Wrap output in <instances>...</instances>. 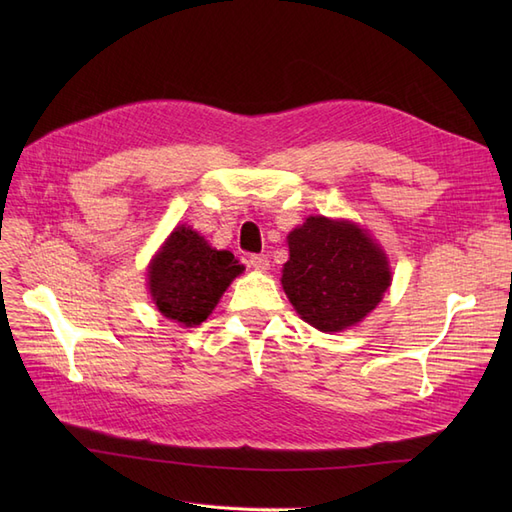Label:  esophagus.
Listing matches in <instances>:
<instances>
[{
  "label": "esophagus",
  "instance_id": "obj_1",
  "mask_svg": "<svg viewBox=\"0 0 512 512\" xmlns=\"http://www.w3.org/2000/svg\"><path fill=\"white\" fill-rule=\"evenodd\" d=\"M247 265L256 271H267L269 269V258L265 254H252L247 258Z\"/></svg>",
  "mask_w": 512,
  "mask_h": 512
}]
</instances>
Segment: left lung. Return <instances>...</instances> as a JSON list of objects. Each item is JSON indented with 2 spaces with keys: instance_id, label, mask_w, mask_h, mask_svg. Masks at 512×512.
<instances>
[{
  "instance_id": "8db88e82",
  "label": "left lung",
  "mask_w": 512,
  "mask_h": 512,
  "mask_svg": "<svg viewBox=\"0 0 512 512\" xmlns=\"http://www.w3.org/2000/svg\"><path fill=\"white\" fill-rule=\"evenodd\" d=\"M282 286L297 314L318 331H344L374 309L391 271L384 252L350 222L307 218L288 235Z\"/></svg>"
}]
</instances>
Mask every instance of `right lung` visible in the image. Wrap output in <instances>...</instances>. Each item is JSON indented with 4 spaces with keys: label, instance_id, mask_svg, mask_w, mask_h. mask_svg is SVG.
Listing matches in <instances>:
<instances>
[{
    "label": "right lung",
    "instance_id": "add662e5",
    "mask_svg": "<svg viewBox=\"0 0 512 512\" xmlns=\"http://www.w3.org/2000/svg\"><path fill=\"white\" fill-rule=\"evenodd\" d=\"M243 271L226 250L213 247L188 226H177L149 267V290L160 312L196 327L218 305L224 290Z\"/></svg>",
    "mask_w": 512,
    "mask_h": 512
}]
</instances>
